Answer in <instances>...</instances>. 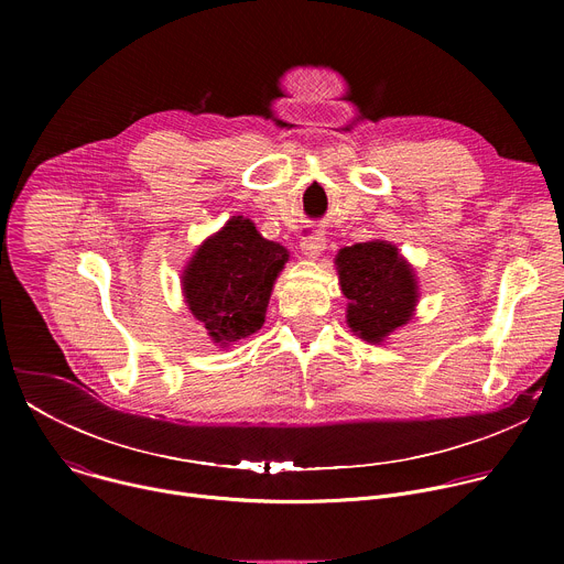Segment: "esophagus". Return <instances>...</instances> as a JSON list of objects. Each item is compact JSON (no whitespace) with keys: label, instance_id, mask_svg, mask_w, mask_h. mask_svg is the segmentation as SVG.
<instances>
[{"label":"esophagus","instance_id":"esophagus-1","mask_svg":"<svg viewBox=\"0 0 564 564\" xmlns=\"http://www.w3.org/2000/svg\"><path fill=\"white\" fill-rule=\"evenodd\" d=\"M324 250H326V236L321 234L318 229H312L310 234H305V236L301 238V252H303L307 259H316Z\"/></svg>","mask_w":564,"mask_h":564}]
</instances>
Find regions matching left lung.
I'll return each instance as SVG.
<instances>
[{"instance_id":"obj_1","label":"left lung","mask_w":564,"mask_h":564,"mask_svg":"<svg viewBox=\"0 0 564 564\" xmlns=\"http://www.w3.org/2000/svg\"><path fill=\"white\" fill-rule=\"evenodd\" d=\"M339 283L348 303V326L379 344L413 316L417 283L411 265L386 240L344 248L337 257Z\"/></svg>"}]
</instances>
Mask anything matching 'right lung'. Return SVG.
I'll list each match as a JSON object with an SVG mask.
<instances>
[{
	"label": "right lung",
	"instance_id": "1",
	"mask_svg": "<svg viewBox=\"0 0 564 564\" xmlns=\"http://www.w3.org/2000/svg\"><path fill=\"white\" fill-rule=\"evenodd\" d=\"M288 257L283 246L263 238L243 216L227 220L198 248L185 270L183 290L214 344L227 346L261 330L274 279Z\"/></svg>",
	"mask_w": 564,
	"mask_h": 564
}]
</instances>
